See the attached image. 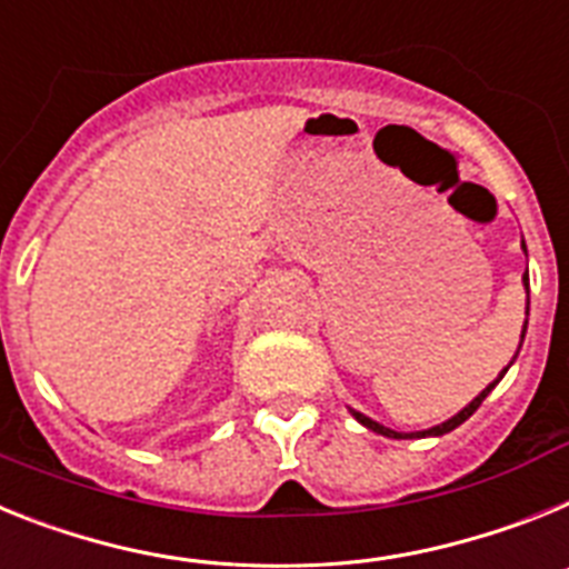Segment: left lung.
<instances>
[{"mask_svg": "<svg viewBox=\"0 0 569 569\" xmlns=\"http://www.w3.org/2000/svg\"><path fill=\"white\" fill-rule=\"evenodd\" d=\"M523 251H527V246H523ZM523 289H527V315H530V278H527V271H523ZM523 332H527V320H523ZM523 332H521V340H523ZM518 349H521V343H518ZM510 363H512V360H510ZM507 369H510V367H507ZM507 369H503V372H507ZM503 372L498 375V378L492 380L490 387L483 389V392L478 395V398H472V401H469L467 407L461 409V412L452 415L449 421L438 423V427L423 429V432H395V429H389V427H383V423H378V421H372V418H367V415H363V412H355V409H352V415H355V418H358V423H363V427L372 429V432H378V435H387V438H427V435H447V432H452V429H456V427H461V423L467 421L469 415H472L478 407H481L483 398H487V395H490L492 389H496L498 380L503 378Z\"/></svg>", "mask_w": 569, "mask_h": 569, "instance_id": "left-lung-1", "label": "left lung"}]
</instances>
